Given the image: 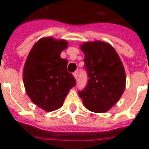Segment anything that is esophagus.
I'll list each match as a JSON object with an SVG mask.
<instances>
[{"label": "esophagus", "instance_id": "obj_1", "mask_svg": "<svg viewBox=\"0 0 149 149\" xmlns=\"http://www.w3.org/2000/svg\"><path fill=\"white\" fill-rule=\"evenodd\" d=\"M72 75H73V77H74L75 79H77V77H78V72H77V71H76V72H73V74Z\"/></svg>", "mask_w": 149, "mask_h": 149}]
</instances>
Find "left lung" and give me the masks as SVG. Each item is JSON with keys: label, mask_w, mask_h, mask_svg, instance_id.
Instances as JSON below:
<instances>
[{"label": "left lung", "mask_w": 149, "mask_h": 149, "mask_svg": "<svg viewBox=\"0 0 149 149\" xmlns=\"http://www.w3.org/2000/svg\"><path fill=\"white\" fill-rule=\"evenodd\" d=\"M79 48L85 55L84 65L89 79L86 88L78 94L87 110L105 113L117 104L125 91V67L109 43L85 42Z\"/></svg>", "instance_id": "left-lung-1"}]
</instances>
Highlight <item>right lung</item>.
Instances as JSON below:
<instances>
[{"label": "right lung", "mask_w": 149, "mask_h": 149, "mask_svg": "<svg viewBox=\"0 0 149 149\" xmlns=\"http://www.w3.org/2000/svg\"><path fill=\"white\" fill-rule=\"evenodd\" d=\"M68 47L65 39L44 37L35 43L23 69L26 93L36 106L51 112L63 106L76 80L67 71L68 61L60 57Z\"/></svg>", "instance_id": "right-lung-1"}]
</instances>
